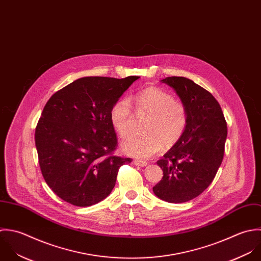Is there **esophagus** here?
Here are the masks:
<instances>
[{"label":"esophagus","mask_w":261,"mask_h":261,"mask_svg":"<svg viewBox=\"0 0 261 261\" xmlns=\"http://www.w3.org/2000/svg\"><path fill=\"white\" fill-rule=\"evenodd\" d=\"M134 164L136 165V166H140V167H146L147 165H148V163L147 162H145V161H142V160H134Z\"/></svg>","instance_id":"esophagus-1"}]
</instances>
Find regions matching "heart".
I'll list each match as a JSON object with an SVG mask.
<instances>
[{"instance_id":"heart-1","label":"heart","mask_w":261,"mask_h":261,"mask_svg":"<svg viewBox=\"0 0 261 261\" xmlns=\"http://www.w3.org/2000/svg\"><path fill=\"white\" fill-rule=\"evenodd\" d=\"M138 116H148L144 124V135L132 136L122 145V151L138 159H149L163 147L172 148L185 134L188 123L186 105L158 87H149L133 98ZM135 115L127 100L117 101L111 108L110 120L121 137L129 135Z\"/></svg>"}]
</instances>
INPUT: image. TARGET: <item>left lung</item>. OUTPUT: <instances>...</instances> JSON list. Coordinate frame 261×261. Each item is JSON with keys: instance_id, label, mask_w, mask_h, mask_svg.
<instances>
[{"instance_id": "1", "label": "left lung", "mask_w": 261, "mask_h": 261, "mask_svg": "<svg viewBox=\"0 0 261 261\" xmlns=\"http://www.w3.org/2000/svg\"><path fill=\"white\" fill-rule=\"evenodd\" d=\"M162 82L186 105L188 123L182 139L157 162L163 178L153 191L165 201L180 203L195 198L213 182L224 158L227 122L216 98L193 81L167 77Z\"/></svg>"}]
</instances>
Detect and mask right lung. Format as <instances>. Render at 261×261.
<instances>
[{"label": "right lung", "mask_w": 261, "mask_h": 261, "mask_svg": "<svg viewBox=\"0 0 261 261\" xmlns=\"http://www.w3.org/2000/svg\"><path fill=\"white\" fill-rule=\"evenodd\" d=\"M140 77H84L56 92L35 128L42 176L63 200L90 206L113 189L119 168L130 158L113 155L117 137L112 106Z\"/></svg>", "instance_id": "right-lung-1"}]
</instances>
